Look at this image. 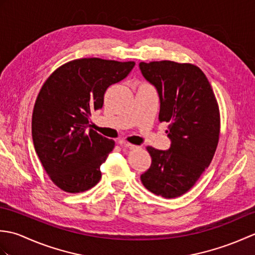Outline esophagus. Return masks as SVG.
Instances as JSON below:
<instances>
[{
	"mask_svg": "<svg viewBox=\"0 0 255 255\" xmlns=\"http://www.w3.org/2000/svg\"><path fill=\"white\" fill-rule=\"evenodd\" d=\"M121 144H124V147H125V148H127V149H129V150H134V149H137V148H138L137 145L131 144V143H128V142H121Z\"/></svg>",
	"mask_w": 255,
	"mask_h": 255,
	"instance_id": "1",
	"label": "esophagus"
}]
</instances>
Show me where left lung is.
Returning <instances> with one entry per match:
<instances>
[{
	"label": "left lung",
	"mask_w": 255,
	"mask_h": 255,
	"mask_svg": "<svg viewBox=\"0 0 255 255\" xmlns=\"http://www.w3.org/2000/svg\"><path fill=\"white\" fill-rule=\"evenodd\" d=\"M143 78L159 94V121L169 123V150L148 147L143 186L164 198L185 194L207 169L217 149L220 116L210 83L198 67L174 61L140 62Z\"/></svg>",
	"instance_id": "1"
}]
</instances>
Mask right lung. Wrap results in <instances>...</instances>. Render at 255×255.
<instances>
[{
    "label": "right lung",
    "instance_id": "right-lung-1",
    "mask_svg": "<svg viewBox=\"0 0 255 255\" xmlns=\"http://www.w3.org/2000/svg\"><path fill=\"white\" fill-rule=\"evenodd\" d=\"M133 67V61L78 59L42 85L32 112V141L47 174L62 191L85 192L100 182V167L115 142L91 129L89 117L102 108L108 86Z\"/></svg>",
    "mask_w": 255,
    "mask_h": 255
}]
</instances>
